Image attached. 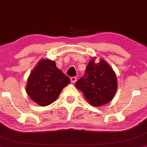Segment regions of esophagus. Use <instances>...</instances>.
<instances>
[{"instance_id": "1", "label": "esophagus", "mask_w": 147, "mask_h": 147, "mask_svg": "<svg viewBox=\"0 0 147 147\" xmlns=\"http://www.w3.org/2000/svg\"><path fill=\"white\" fill-rule=\"evenodd\" d=\"M70 81H71L72 83H75L77 82V77H72L70 78Z\"/></svg>"}]
</instances>
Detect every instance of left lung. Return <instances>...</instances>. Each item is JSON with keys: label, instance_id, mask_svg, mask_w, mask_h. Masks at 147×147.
Instances as JSON below:
<instances>
[{"label": "left lung", "instance_id": "8db88e82", "mask_svg": "<svg viewBox=\"0 0 147 147\" xmlns=\"http://www.w3.org/2000/svg\"><path fill=\"white\" fill-rule=\"evenodd\" d=\"M93 57L88 63L86 75L75 84L91 106L99 107L111 102L117 89L115 72L105 60L96 62Z\"/></svg>", "mask_w": 147, "mask_h": 147}]
</instances>
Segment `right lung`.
Returning <instances> with one entry per match:
<instances>
[{"label":"right lung","mask_w":147,"mask_h":147,"mask_svg":"<svg viewBox=\"0 0 147 147\" xmlns=\"http://www.w3.org/2000/svg\"><path fill=\"white\" fill-rule=\"evenodd\" d=\"M70 79L57 68L55 61L43 59L30 72L26 92L35 103L46 106L57 100Z\"/></svg>","instance_id":"right-lung-1"}]
</instances>
